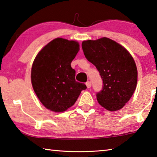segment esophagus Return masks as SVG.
Wrapping results in <instances>:
<instances>
[{"label":"esophagus","mask_w":157,"mask_h":157,"mask_svg":"<svg viewBox=\"0 0 157 157\" xmlns=\"http://www.w3.org/2000/svg\"><path fill=\"white\" fill-rule=\"evenodd\" d=\"M86 85L87 88H90V87H91V86H92V83H91V82H90V81H87V83H86Z\"/></svg>","instance_id":"1"}]
</instances>
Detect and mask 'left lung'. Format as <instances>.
<instances>
[{"label": "left lung", "instance_id": "left-lung-1", "mask_svg": "<svg viewBox=\"0 0 157 157\" xmlns=\"http://www.w3.org/2000/svg\"><path fill=\"white\" fill-rule=\"evenodd\" d=\"M82 48L103 80V90L97 94L98 103L112 112L123 108L136 87L138 71L132 56L123 45L106 37L83 40Z\"/></svg>", "mask_w": 157, "mask_h": 157}]
</instances>
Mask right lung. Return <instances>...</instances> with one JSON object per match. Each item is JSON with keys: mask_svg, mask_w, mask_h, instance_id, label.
Segmentation results:
<instances>
[{"mask_svg": "<svg viewBox=\"0 0 157 157\" xmlns=\"http://www.w3.org/2000/svg\"><path fill=\"white\" fill-rule=\"evenodd\" d=\"M79 43L63 38L52 40L35 57L31 71L33 89L43 105L49 110L62 112L71 108L82 90L87 88L75 80L71 63Z\"/></svg>", "mask_w": 157, "mask_h": 157, "instance_id": "right-lung-1", "label": "right lung"}]
</instances>
